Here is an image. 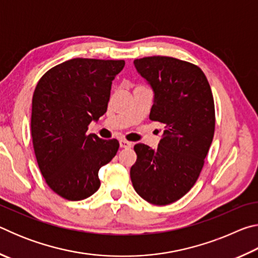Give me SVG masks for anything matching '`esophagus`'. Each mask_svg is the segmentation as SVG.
Masks as SVG:
<instances>
[{
    "instance_id": "1",
    "label": "esophagus",
    "mask_w": 258,
    "mask_h": 258,
    "mask_svg": "<svg viewBox=\"0 0 258 258\" xmlns=\"http://www.w3.org/2000/svg\"><path fill=\"white\" fill-rule=\"evenodd\" d=\"M119 146H120V148H125V149H128V148L133 146V143L126 141V140H120Z\"/></svg>"
}]
</instances>
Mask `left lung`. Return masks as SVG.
<instances>
[{
  "label": "left lung",
  "instance_id": "obj_1",
  "mask_svg": "<svg viewBox=\"0 0 258 258\" xmlns=\"http://www.w3.org/2000/svg\"><path fill=\"white\" fill-rule=\"evenodd\" d=\"M138 73L154 91L149 118L165 125L156 149L138 143L131 167L134 190L148 203L176 202L198 180L215 131L211 86L202 69L172 56L134 60Z\"/></svg>",
  "mask_w": 258,
  "mask_h": 258
}]
</instances>
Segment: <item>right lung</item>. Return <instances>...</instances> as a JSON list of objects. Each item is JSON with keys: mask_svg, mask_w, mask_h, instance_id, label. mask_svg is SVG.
I'll return each instance as SVG.
<instances>
[{"mask_svg": "<svg viewBox=\"0 0 258 258\" xmlns=\"http://www.w3.org/2000/svg\"><path fill=\"white\" fill-rule=\"evenodd\" d=\"M124 60L75 58L46 72L32 103V138L43 177L56 195L77 202L100 187L99 169L118 151L116 139L87 134L107 111L112 81Z\"/></svg>", "mask_w": 258, "mask_h": 258, "instance_id": "obj_1", "label": "right lung"}]
</instances>
